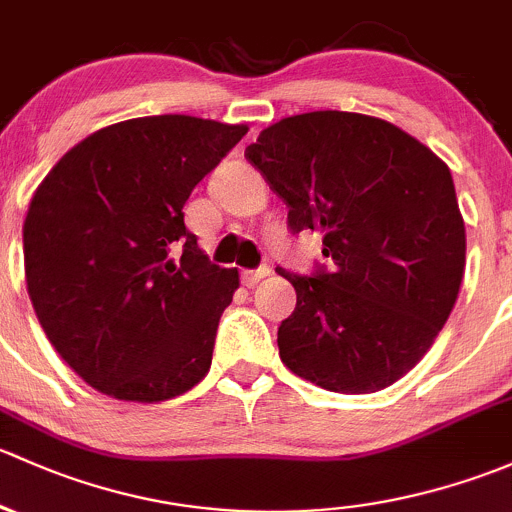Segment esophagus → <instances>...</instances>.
Here are the masks:
<instances>
[{
    "label": "esophagus",
    "instance_id": "esophagus-1",
    "mask_svg": "<svg viewBox=\"0 0 512 512\" xmlns=\"http://www.w3.org/2000/svg\"><path fill=\"white\" fill-rule=\"evenodd\" d=\"M268 273H271V268H268V266L256 268V271H244V273H241V283L251 288V286H256V283L261 281V278H266Z\"/></svg>",
    "mask_w": 512,
    "mask_h": 512
}]
</instances>
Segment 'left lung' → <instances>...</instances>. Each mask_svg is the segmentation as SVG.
I'll use <instances>...</instances> for the list:
<instances>
[{
	"instance_id": "8db88e82",
	"label": "left lung",
	"mask_w": 512,
	"mask_h": 512,
	"mask_svg": "<svg viewBox=\"0 0 512 512\" xmlns=\"http://www.w3.org/2000/svg\"><path fill=\"white\" fill-rule=\"evenodd\" d=\"M286 202L293 234H323L313 276L276 268L298 303L278 328L283 365L342 394L404 377L449 320L466 226L449 167L382 118L315 110L268 125L246 147Z\"/></svg>"
}]
</instances>
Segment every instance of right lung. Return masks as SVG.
<instances>
[{
	"mask_svg": "<svg viewBox=\"0 0 512 512\" xmlns=\"http://www.w3.org/2000/svg\"><path fill=\"white\" fill-rule=\"evenodd\" d=\"M246 133L192 115L123 120L71 147L31 197L26 291L54 350L98 392L165 402L209 372L239 271L209 261L182 207Z\"/></svg>",
	"mask_w": 512,
	"mask_h": 512,
	"instance_id": "add662e5",
	"label": "right lung"
}]
</instances>
